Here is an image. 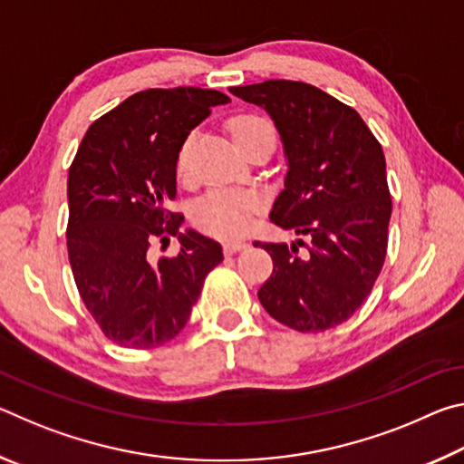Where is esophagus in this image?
Here are the masks:
<instances>
[{
  "label": "esophagus",
  "instance_id": "1",
  "mask_svg": "<svg viewBox=\"0 0 464 464\" xmlns=\"http://www.w3.org/2000/svg\"><path fill=\"white\" fill-rule=\"evenodd\" d=\"M247 246H249V243H246V241H227L223 246V251H225V256H233L241 249H247Z\"/></svg>",
  "mask_w": 464,
  "mask_h": 464
}]
</instances>
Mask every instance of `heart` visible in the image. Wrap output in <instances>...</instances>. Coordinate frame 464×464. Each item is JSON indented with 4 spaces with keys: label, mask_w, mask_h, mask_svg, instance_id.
Masks as SVG:
<instances>
[{
    "label": "heart",
    "mask_w": 464,
    "mask_h": 464,
    "mask_svg": "<svg viewBox=\"0 0 464 464\" xmlns=\"http://www.w3.org/2000/svg\"><path fill=\"white\" fill-rule=\"evenodd\" d=\"M233 140L237 147L246 149L264 135H274L272 124L256 114H241L235 116L229 122ZM190 155H192V137H188L178 151L176 169L178 176L186 178L190 174ZM262 200L251 192H237V190H218L208 192L207 196L194 204L192 218L194 223L215 237L221 239H235L241 237L249 229L254 215L260 210Z\"/></svg>",
    "instance_id": "1"
}]
</instances>
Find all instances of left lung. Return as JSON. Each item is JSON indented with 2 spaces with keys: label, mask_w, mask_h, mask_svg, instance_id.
<instances>
[{
  "label": "left lung",
  "mask_w": 464,
  "mask_h": 464,
  "mask_svg": "<svg viewBox=\"0 0 464 464\" xmlns=\"http://www.w3.org/2000/svg\"><path fill=\"white\" fill-rule=\"evenodd\" d=\"M229 92L270 114L285 149V190L270 221L309 237L303 255L295 241L254 243L274 262L257 298L296 332H325L360 309L387 254L391 194L382 147L354 108L315 85L270 80Z\"/></svg>",
  "instance_id": "1"
}]
</instances>
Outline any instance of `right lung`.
Returning <instances> with one entry per match:
<instances>
[{"label": "right lung", "mask_w": 464, "mask_h": 464, "mask_svg": "<svg viewBox=\"0 0 464 464\" xmlns=\"http://www.w3.org/2000/svg\"><path fill=\"white\" fill-rule=\"evenodd\" d=\"M217 90L132 93L92 124L69 168L67 251L82 301L102 332L124 348H155L182 332L221 243L186 229L166 204L176 198L178 151L213 106ZM180 251L155 261L160 237Z\"/></svg>", "instance_id": "add662e5"}]
</instances>
